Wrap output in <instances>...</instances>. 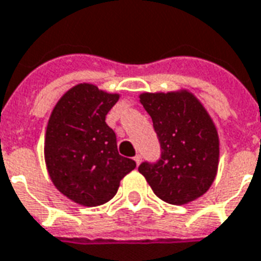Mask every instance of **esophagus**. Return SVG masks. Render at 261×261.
I'll use <instances>...</instances> for the list:
<instances>
[{
	"mask_svg": "<svg viewBox=\"0 0 261 261\" xmlns=\"http://www.w3.org/2000/svg\"><path fill=\"white\" fill-rule=\"evenodd\" d=\"M134 160H136V163H137V165H140L141 162H142V158H141V155H137L136 158H134Z\"/></svg>",
	"mask_w": 261,
	"mask_h": 261,
	"instance_id": "obj_1",
	"label": "esophagus"
}]
</instances>
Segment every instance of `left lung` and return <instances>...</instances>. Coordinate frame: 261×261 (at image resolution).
Masks as SVG:
<instances>
[{"instance_id":"obj_1","label":"left lung","mask_w":261,"mask_h":261,"mask_svg":"<svg viewBox=\"0 0 261 261\" xmlns=\"http://www.w3.org/2000/svg\"><path fill=\"white\" fill-rule=\"evenodd\" d=\"M140 102L152 117L162 155L156 163H141L138 171L167 203L200 198L213 184L220 156L219 134L207 111L187 90L144 92Z\"/></svg>"}]
</instances>
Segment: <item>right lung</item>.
Returning <instances> with one entry per match:
<instances>
[{
  "mask_svg": "<svg viewBox=\"0 0 261 261\" xmlns=\"http://www.w3.org/2000/svg\"><path fill=\"white\" fill-rule=\"evenodd\" d=\"M119 96L82 83L62 95L49 116L44 144L48 174L74 203L94 207L109 202L121 178L136 169L134 160L119 155L115 131L105 121Z\"/></svg>",
  "mask_w": 261,
  "mask_h": 261,
  "instance_id": "1",
  "label": "right lung"
}]
</instances>
